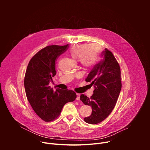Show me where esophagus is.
<instances>
[{"label":"esophagus","instance_id":"1","mask_svg":"<svg viewBox=\"0 0 150 150\" xmlns=\"http://www.w3.org/2000/svg\"><path fill=\"white\" fill-rule=\"evenodd\" d=\"M76 100H79L80 99V94H78V93H76Z\"/></svg>","mask_w":150,"mask_h":150}]
</instances>
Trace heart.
Masks as SVG:
<instances>
[{"label": "heart", "instance_id": "b5f03b06", "mask_svg": "<svg viewBox=\"0 0 150 150\" xmlns=\"http://www.w3.org/2000/svg\"><path fill=\"white\" fill-rule=\"evenodd\" d=\"M98 48L95 45H76L69 50V54L74 59L79 60L85 68L92 67L97 59Z\"/></svg>", "mask_w": 150, "mask_h": 150}]
</instances>
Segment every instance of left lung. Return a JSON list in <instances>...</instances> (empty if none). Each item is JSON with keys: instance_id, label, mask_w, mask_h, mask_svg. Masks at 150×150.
<instances>
[{"instance_id": "obj_1", "label": "left lung", "mask_w": 150, "mask_h": 150, "mask_svg": "<svg viewBox=\"0 0 150 150\" xmlns=\"http://www.w3.org/2000/svg\"><path fill=\"white\" fill-rule=\"evenodd\" d=\"M102 59L94 66L85 78L91 82L94 90L91 98L82 94L80 100L92 108V113L84 118L90 124L100 123L112 112L121 88L120 68L113 53L107 49L101 53Z\"/></svg>"}]
</instances>
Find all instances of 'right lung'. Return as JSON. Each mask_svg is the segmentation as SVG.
Here are the masks:
<instances>
[{
  "label": "right lung",
  "mask_w": 150,
  "mask_h": 150,
  "mask_svg": "<svg viewBox=\"0 0 150 150\" xmlns=\"http://www.w3.org/2000/svg\"><path fill=\"white\" fill-rule=\"evenodd\" d=\"M68 47L52 45L40 50L30 60L25 75L24 87L28 101L35 113L45 122L56 119L63 105L73 101L76 93L69 90L56 89L49 86L56 74L55 62Z\"/></svg>",
  "instance_id": "right-lung-1"
}]
</instances>
